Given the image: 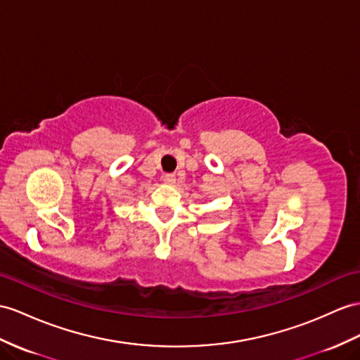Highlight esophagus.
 Returning <instances> with one entry per match:
<instances>
[{
  "instance_id": "1",
  "label": "esophagus",
  "mask_w": 360,
  "mask_h": 360,
  "mask_svg": "<svg viewBox=\"0 0 360 360\" xmlns=\"http://www.w3.org/2000/svg\"><path fill=\"white\" fill-rule=\"evenodd\" d=\"M163 181L168 183V185H174V183H175V175L174 174H165L163 175Z\"/></svg>"
}]
</instances>
